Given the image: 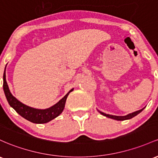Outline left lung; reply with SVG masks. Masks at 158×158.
I'll use <instances>...</instances> for the list:
<instances>
[{"instance_id": "1", "label": "left lung", "mask_w": 158, "mask_h": 158, "mask_svg": "<svg viewBox=\"0 0 158 158\" xmlns=\"http://www.w3.org/2000/svg\"><path fill=\"white\" fill-rule=\"evenodd\" d=\"M144 109H142V110H138V111H136V112H132V113H130L128 114L127 115H124V116H117V115H109V114H106L104 112H100V111H99V112H100L101 115L106 116V117H108L110 118H112V119H115V120H117V121H124V120H127V119H131L132 118L135 117L136 115H137L139 113H140V112L143 111Z\"/></svg>"}]
</instances>
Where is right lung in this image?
Returning a JSON list of instances; mask_svg holds the SVG:
<instances>
[{
  "label": "right lung",
  "instance_id": "obj_1",
  "mask_svg": "<svg viewBox=\"0 0 158 158\" xmlns=\"http://www.w3.org/2000/svg\"><path fill=\"white\" fill-rule=\"evenodd\" d=\"M3 91H4L5 96H6V100H7L10 106L13 107L16 111L17 113L19 114L24 118L27 119V121H31L32 123H35V124L47 123L48 121L55 118L56 117H58L63 112L64 109L66 100H67L69 94L73 90V88L71 89L61 100H60L56 104L52 106L50 108L46 109V110H38V109L32 108V107L28 106L23 104L22 103H21L19 100H17L15 97H13V94L10 93L7 82H6V68H5L4 73H3Z\"/></svg>",
  "mask_w": 158,
  "mask_h": 158
}]
</instances>
